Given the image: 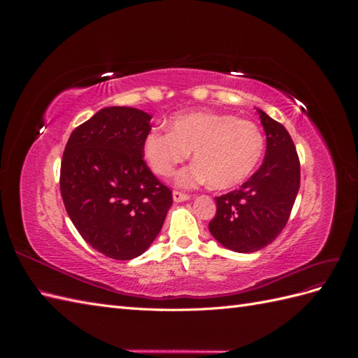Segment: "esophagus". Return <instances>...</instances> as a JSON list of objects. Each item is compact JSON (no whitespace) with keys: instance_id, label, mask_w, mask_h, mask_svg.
I'll return each instance as SVG.
<instances>
[{"instance_id":"obj_1","label":"esophagus","mask_w":358,"mask_h":358,"mask_svg":"<svg viewBox=\"0 0 358 358\" xmlns=\"http://www.w3.org/2000/svg\"><path fill=\"white\" fill-rule=\"evenodd\" d=\"M173 200H175L176 203H180V201H187L189 200V196L185 192H180V191H173Z\"/></svg>"}]
</instances>
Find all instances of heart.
Returning a JSON list of instances; mask_svg holds the SVG:
<instances>
[{"instance_id":"1","label":"heart","mask_w":358,"mask_h":358,"mask_svg":"<svg viewBox=\"0 0 358 358\" xmlns=\"http://www.w3.org/2000/svg\"><path fill=\"white\" fill-rule=\"evenodd\" d=\"M170 131L150 129L143 140V155L157 175L170 176L194 152L191 166L182 169L176 183L194 188L237 187L252 175L264 152L259 128L230 113L188 112L173 116Z\"/></svg>"}]
</instances>
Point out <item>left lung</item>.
<instances>
[{
	"label": "left lung",
	"instance_id": "8db88e82",
	"mask_svg": "<svg viewBox=\"0 0 358 358\" xmlns=\"http://www.w3.org/2000/svg\"><path fill=\"white\" fill-rule=\"evenodd\" d=\"M266 133L262 167L239 189L216 197L210 234L227 249L249 254L272 243L288 222L300 188V162L282 124L257 109Z\"/></svg>",
	"mask_w": 358,
	"mask_h": 358
}]
</instances>
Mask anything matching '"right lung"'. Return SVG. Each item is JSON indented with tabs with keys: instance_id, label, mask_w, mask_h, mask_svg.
Returning <instances> with one entry per match:
<instances>
[{
	"instance_id": "1",
	"label": "right lung",
	"mask_w": 358,
	"mask_h": 358,
	"mask_svg": "<svg viewBox=\"0 0 358 358\" xmlns=\"http://www.w3.org/2000/svg\"><path fill=\"white\" fill-rule=\"evenodd\" d=\"M149 113L104 107L71 133L61 161V196L86 243L133 259L155 241L173 203L143 161Z\"/></svg>"
}]
</instances>
